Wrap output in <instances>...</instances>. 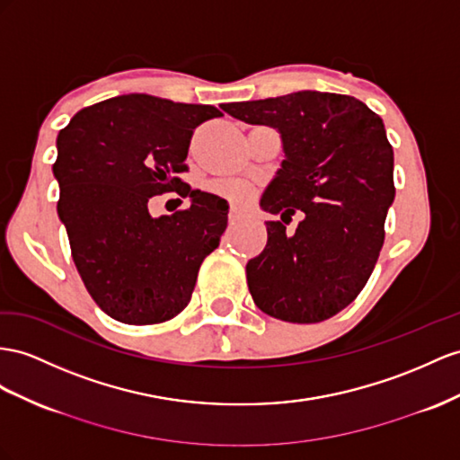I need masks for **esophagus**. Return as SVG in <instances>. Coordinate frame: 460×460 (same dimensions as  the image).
<instances>
[{
    "label": "esophagus",
    "instance_id": "obj_1",
    "mask_svg": "<svg viewBox=\"0 0 460 460\" xmlns=\"http://www.w3.org/2000/svg\"><path fill=\"white\" fill-rule=\"evenodd\" d=\"M243 219V216H241V211L239 209H231L229 211V226H237V223Z\"/></svg>",
    "mask_w": 460,
    "mask_h": 460
}]
</instances>
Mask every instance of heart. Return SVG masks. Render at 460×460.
I'll use <instances>...</instances> for the list:
<instances>
[{
    "label": "heart",
    "mask_w": 460,
    "mask_h": 460,
    "mask_svg": "<svg viewBox=\"0 0 460 460\" xmlns=\"http://www.w3.org/2000/svg\"><path fill=\"white\" fill-rule=\"evenodd\" d=\"M209 190L214 194H219L223 198L231 199V202H234V204H246L254 194L251 184H246L237 179H221V181L211 182Z\"/></svg>",
    "instance_id": "obj_1"
}]
</instances>
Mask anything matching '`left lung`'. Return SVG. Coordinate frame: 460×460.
I'll list each match as a JSON object with an SVG mask.
<instances>
[{"instance_id": "obj_1", "label": "left lung", "mask_w": 460, "mask_h": 460, "mask_svg": "<svg viewBox=\"0 0 460 460\" xmlns=\"http://www.w3.org/2000/svg\"><path fill=\"white\" fill-rule=\"evenodd\" d=\"M221 109L279 129L286 159L261 206L281 220L305 214L293 235L266 221L264 251L246 264L256 307L286 323L331 319L359 296L385 243L394 153L381 116L349 95L319 91Z\"/></svg>"}]
</instances>
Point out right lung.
I'll use <instances>...</instances> for the list:
<instances>
[{"mask_svg":"<svg viewBox=\"0 0 460 460\" xmlns=\"http://www.w3.org/2000/svg\"><path fill=\"white\" fill-rule=\"evenodd\" d=\"M219 116L209 104L134 93L79 111L58 134V216L89 296L114 321H171L219 246L227 202L179 176L194 129ZM172 190L191 208L151 218L148 199Z\"/></svg>","mask_w":460,"mask_h":460,"instance_id":"add662e5","label":"right lung"}]
</instances>
